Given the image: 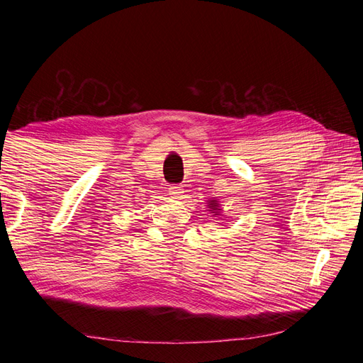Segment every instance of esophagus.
<instances>
[{"label":"esophagus","instance_id":"34e87169","mask_svg":"<svg viewBox=\"0 0 363 363\" xmlns=\"http://www.w3.org/2000/svg\"><path fill=\"white\" fill-rule=\"evenodd\" d=\"M182 194H183L182 186H171L169 188V195L172 196V199H180Z\"/></svg>","mask_w":363,"mask_h":363}]
</instances>
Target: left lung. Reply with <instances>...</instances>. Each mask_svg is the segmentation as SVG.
I'll return each instance as SVG.
<instances>
[{
	"instance_id": "8db88e82",
	"label": "left lung",
	"mask_w": 363,
	"mask_h": 363,
	"mask_svg": "<svg viewBox=\"0 0 363 363\" xmlns=\"http://www.w3.org/2000/svg\"><path fill=\"white\" fill-rule=\"evenodd\" d=\"M207 208H208V211H211V213L213 216H221L223 208H221V206H219V201L216 199L207 201Z\"/></svg>"
}]
</instances>
